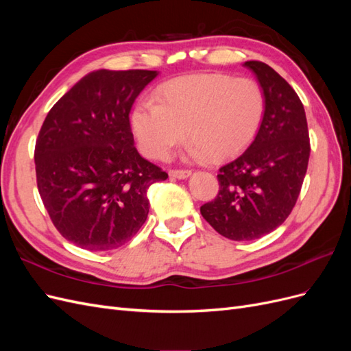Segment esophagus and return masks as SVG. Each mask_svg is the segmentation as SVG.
Returning <instances> with one entry per match:
<instances>
[{
	"instance_id": "1",
	"label": "esophagus",
	"mask_w": 351,
	"mask_h": 351,
	"mask_svg": "<svg viewBox=\"0 0 351 351\" xmlns=\"http://www.w3.org/2000/svg\"><path fill=\"white\" fill-rule=\"evenodd\" d=\"M169 177L171 178H178V180H184L192 176V171L189 169H169Z\"/></svg>"
}]
</instances>
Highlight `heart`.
I'll list each match as a JSON object with an SVG mask.
<instances>
[{
	"instance_id": "1",
	"label": "heart",
	"mask_w": 351,
	"mask_h": 351,
	"mask_svg": "<svg viewBox=\"0 0 351 351\" xmlns=\"http://www.w3.org/2000/svg\"><path fill=\"white\" fill-rule=\"evenodd\" d=\"M263 93L256 82L209 73L174 79L141 101L132 112V129L141 151L164 159L184 139L189 156L226 159L247 147L263 117Z\"/></svg>"
}]
</instances>
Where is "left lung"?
Listing matches in <instances>:
<instances>
[{
	"instance_id": "obj_1",
	"label": "left lung",
	"mask_w": 351,
	"mask_h": 351,
	"mask_svg": "<svg viewBox=\"0 0 351 351\" xmlns=\"http://www.w3.org/2000/svg\"><path fill=\"white\" fill-rule=\"evenodd\" d=\"M256 76L265 99L254 141L219 168L218 196L200 214L230 240L259 239L280 227L300 195L311 155L303 104L280 74L262 61L243 64Z\"/></svg>"
}]
</instances>
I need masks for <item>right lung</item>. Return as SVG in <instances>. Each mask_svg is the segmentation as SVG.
<instances>
[{
	"mask_svg": "<svg viewBox=\"0 0 351 351\" xmlns=\"http://www.w3.org/2000/svg\"><path fill=\"white\" fill-rule=\"evenodd\" d=\"M152 70H97L47 115L35 146L42 202L60 234L105 252L129 241L149 214L147 189L168 174L134 147L129 114Z\"/></svg>",
	"mask_w": 351,
	"mask_h": 351,
	"instance_id": "right-lung-1",
	"label": "right lung"
}]
</instances>
